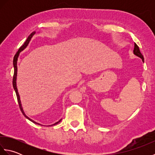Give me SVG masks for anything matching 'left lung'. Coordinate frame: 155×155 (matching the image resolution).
I'll list each match as a JSON object with an SVG mask.
<instances>
[{"label":"left lung","mask_w":155,"mask_h":155,"mask_svg":"<svg viewBox=\"0 0 155 155\" xmlns=\"http://www.w3.org/2000/svg\"><path fill=\"white\" fill-rule=\"evenodd\" d=\"M133 52H134V54H135V55H137V57H139L140 58H142V61L144 62L143 56L142 54H141V52L140 51V49H139V47H138V45L136 43H134V48Z\"/></svg>","instance_id":"8db88e82"}]
</instances>
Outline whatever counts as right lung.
I'll return each instance as SVG.
<instances>
[{"instance_id": "add662e5", "label": "right lung", "mask_w": 155, "mask_h": 155, "mask_svg": "<svg viewBox=\"0 0 155 155\" xmlns=\"http://www.w3.org/2000/svg\"><path fill=\"white\" fill-rule=\"evenodd\" d=\"M35 32H32V33H31L30 35L28 36V37L27 38V40H26V41L25 42L24 45H22L21 46V47L19 48L18 51H17V52H16V54L15 55L14 59H13V65H14V75H13L12 85H13V88H14V89H15V93H16V97H17V100H18V104H19L20 109H21V112H22V113L23 114V115H24V116H25L26 118H28V119L29 120H31V122H32V123H35V124H37L41 125L40 124H38V123H36L35 121L31 120L30 118H28V117L27 116V115H26V114H25L24 111H23V109H22V107L21 103V100H20V97H19V94H18V93L17 87H16V75H17V60H18V57L19 53H20V52H21L22 51L24 50V49H25L26 47H27V45H28L29 42H30L31 38L32 37V36H33V35L35 34ZM61 119L60 120H59V121L57 122V123H54V124H53L51 125V126H52V125H55V124H58V123H59V122H61Z\"/></svg>"}]
</instances>
